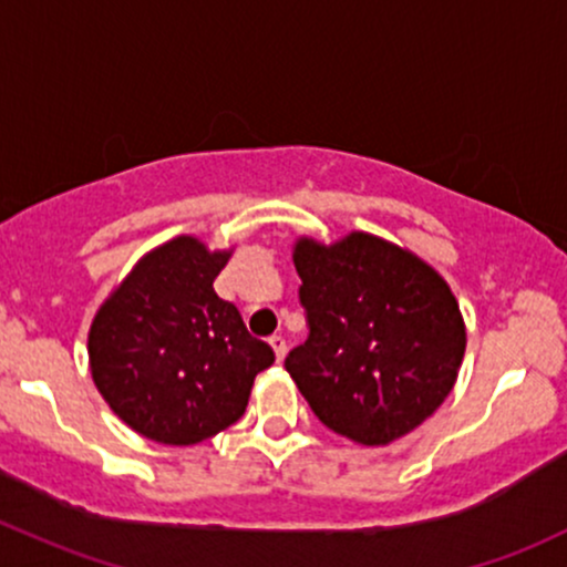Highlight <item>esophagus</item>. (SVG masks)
<instances>
[{"label":"esophagus","mask_w":567,"mask_h":567,"mask_svg":"<svg viewBox=\"0 0 567 567\" xmlns=\"http://www.w3.org/2000/svg\"><path fill=\"white\" fill-rule=\"evenodd\" d=\"M269 344H271V350H274V358H277V363H282L285 352H288V344H285L282 336H271Z\"/></svg>","instance_id":"34e87169"}]
</instances>
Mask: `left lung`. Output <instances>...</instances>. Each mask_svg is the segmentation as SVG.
<instances>
[{
    "instance_id": "8db88e82",
    "label": "left lung",
    "mask_w": 567,
    "mask_h": 567,
    "mask_svg": "<svg viewBox=\"0 0 567 567\" xmlns=\"http://www.w3.org/2000/svg\"><path fill=\"white\" fill-rule=\"evenodd\" d=\"M309 339L285 360L317 420L363 446L393 444L457 382L465 322L446 279L406 247L352 231L298 236Z\"/></svg>"
}]
</instances>
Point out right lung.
Wrapping results in <instances>:
<instances>
[{
	"label": "right lung",
	"instance_id": "add662e5",
	"mask_svg": "<svg viewBox=\"0 0 567 567\" xmlns=\"http://www.w3.org/2000/svg\"><path fill=\"white\" fill-rule=\"evenodd\" d=\"M231 252L174 236L142 255L93 317V384L145 439L190 446L226 431L274 363L271 347L213 288Z\"/></svg>",
	"mask_w": 567,
	"mask_h": 567
}]
</instances>
